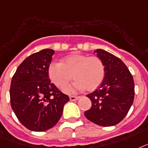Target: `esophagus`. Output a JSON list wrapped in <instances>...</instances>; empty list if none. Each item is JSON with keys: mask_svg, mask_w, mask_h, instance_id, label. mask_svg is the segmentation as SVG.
I'll list each match as a JSON object with an SVG mask.
<instances>
[{"mask_svg": "<svg viewBox=\"0 0 148 148\" xmlns=\"http://www.w3.org/2000/svg\"><path fill=\"white\" fill-rule=\"evenodd\" d=\"M69 99H70V100H72V101H75V100H77V99H79V97H74V96H71V97H69Z\"/></svg>", "mask_w": 148, "mask_h": 148, "instance_id": "obj_1", "label": "esophagus"}]
</instances>
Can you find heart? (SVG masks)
<instances>
[{"mask_svg":"<svg viewBox=\"0 0 148 148\" xmlns=\"http://www.w3.org/2000/svg\"><path fill=\"white\" fill-rule=\"evenodd\" d=\"M49 75L51 82L59 88L66 86L72 78L75 79L73 84L64 88V91L68 93L85 89L93 91L103 81L105 66L97 56L74 53L63 58L62 63L51 62L49 66Z\"/></svg>","mask_w":148,"mask_h":148,"instance_id":"b5f03b06","label":"heart"}]
</instances>
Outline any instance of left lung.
Here are the masks:
<instances>
[{
  "label": "left lung",
  "instance_id": "8db88e82",
  "mask_svg": "<svg viewBox=\"0 0 148 148\" xmlns=\"http://www.w3.org/2000/svg\"><path fill=\"white\" fill-rule=\"evenodd\" d=\"M105 66V77L99 89L86 96L92 102L86 117L102 127L114 126L127 114L134 98V79L122 60L103 49L94 51Z\"/></svg>",
  "mask_w": 148,
  "mask_h": 148
}]
</instances>
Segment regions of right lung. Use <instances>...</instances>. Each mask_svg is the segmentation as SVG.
Segmentation results:
<instances>
[{"instance_id": "add662e5", "label": "right lung", "mask_w": 148, "mask_h": 148, "mask_svg": "<svg viewBox=\"0 0 148 148\" xmlns=\"http://www.w3.org/2000/svg\"><path fill=\"white\" fill-rule=\"evenodd\" d=\"M54 50L43 49L26 58L11 79V106L21 124L32 131H45L58 123L69 101L51 83L49 66Z\"/></svg>"}]
</instances>
